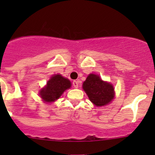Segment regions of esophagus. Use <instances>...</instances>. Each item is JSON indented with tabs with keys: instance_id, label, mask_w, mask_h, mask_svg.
<instances>
[{
	"instance_id": "esophagus-1",
	"label": "esophagus",
	"mask_w": 155,
	"mask_h": 155,
	"mask_svg": "<svg viewBox=\"0 0 155 155\" xmlns=\"http://www.w3.org/2000/svg\"><path fill=\"white\" fill-rule=\"evenodd\" d=\"M73 87H75V88H77V87H79V81H77V80L73 81Z\"/></svg>"
}]
</instances>
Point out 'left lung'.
Listing matches in <instances>:
<instances>
[{"instance_id":"left-lung-1","label":"left lung","mask_w":155,"mask_h":155,"mask_svg":"<svg viewBox=\"0 0 155 155\" xmlns=\"http://www.w3.org/2000/svg\"><path fill=\"white\" fill-rule=\"evenodd\" d=\"M82 88L89 100L97 107H103L111 103L115 97L113 85L104 82L100 76L91 73L82 84Z\"/></svg>"}]
</instances>
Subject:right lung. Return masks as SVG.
Returning a JSON list of instances; mask_svg holds the SVG:
<instances>
[{
  "label": "right lung",
  "instance_id": "right-lung-1",
  "mask_svg": "<svg viewBox=\"0 0 155 155\" xmlns=\"http://www.w3.org/2000/svg\"><path fill=\"white\" fill-rule=\"evenodd\" d=\"M71 87V82L60 74L53 75L46 85L40 91V96L44 102L51 103L57 101L62 94Z\"/></svg>",
  "mask_w": 155,
  "mask_h": 155
}]
</instances>
